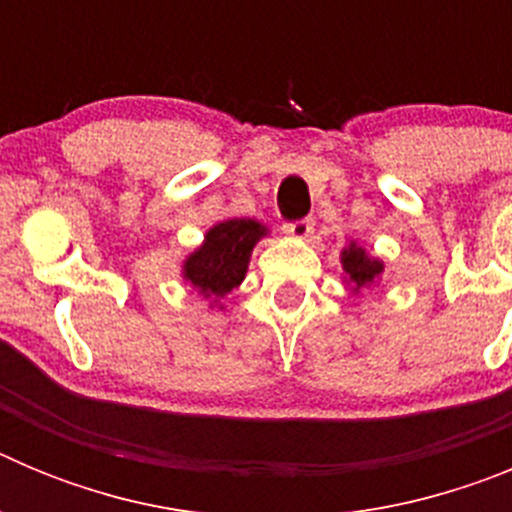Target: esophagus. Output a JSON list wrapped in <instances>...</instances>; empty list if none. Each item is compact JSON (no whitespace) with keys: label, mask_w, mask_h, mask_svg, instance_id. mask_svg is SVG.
Here are the masks:
<instances>
[{"label":"esophagus","mask_w":512,"mask_h":512,"mask_svg":"<svg viewBox=\"0 0 512 512\" xmlns=\"http://www.w3.org/2000/svg\"><path fill=\"white\" fill-rule=\"evenodd\" d=\"M312 230H315V220L312 217H302V220L284 225V233L292 235V238H310Z\"/></svg>","instance_id":"1"}]
</instances>
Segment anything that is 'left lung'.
I'll list each match as a JSON object with an SVG mask.
<instances>
[{
  "mask_svg": "<svg viewBox=\"0 0 512 512\" xmlns=\"http://www.w3.org/2000/svg\"><path fill=\"white\" fill-rule=\"evenodd\" d=\"M343 269H346V274L351 277V282H354L356 287H364V284H372L374 279L379 277L382 264L369 259L361 248L351 246L348 251H343Z\"/></svg>",
  "mask_w": 512,
  "mask_h": 512,
  "instance_id": "8db88e82",
  "label": "left lung"
}]
</instances>
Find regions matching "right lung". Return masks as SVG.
I'll list each match as a JSON object with an SVG mask.
<instances>
[{
	"label": "right lung",
	"instance_id": "right-lung-1",
	"mask_svg": "<svg viewBox=\"0 0 512 512\" xmlns=\"http://www.w3.org/2000/svg\"><path fill=\"white\" fill-rule=\"evenodd\" d=\"M264 228L256 220H225L207 233L184 264V277L205 297H223L246 277L248 259Z\"/></svg>",
	"mask_w": 512,
	"mask_h": 512
}]
</instances>
